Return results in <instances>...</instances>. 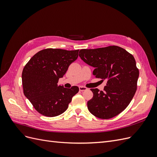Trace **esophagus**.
Instances as JSON below:
<instances>
[{"mask_svg": "<svg viewBox=\"0 0 157 157\" xmlns=\"http://www.w3.org/2000/svg\"><path fill=\"white\" fill-rule=\"evenodd\" d=\"M88 88H86V87H84V86H80L79 87V90L81 92H83V91H85V90H87Z\"/></svg>", "mask_w": 157, "mask_h": 157, "instance_id": "esophagus-1", "label": "esophagus"}]
</instances>
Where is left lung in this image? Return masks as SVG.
Wrapping results in <instances>:
<instances>
[{"instance_id":"left-lung-1","label":"left lung","mask_w":157,"mask_h":157,"mask_svg":"<svg viewBox=\"0 0 157 157\" xmlns=\"http://www.w3.org/2000/svg\"><path fill=\"white\" fill-rule=\"evenodd\" d=\"M79 56L95 68L96 78L107 80L103 90L90 89L93 98L87 103L89 111L101 119L118 115L129 105L137 90L139 69L134 56L117 46L82 49Z\"/></svg>"}]
</instances>
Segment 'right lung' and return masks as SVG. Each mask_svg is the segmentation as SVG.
Segmentation results:
<instances>
[{
  "label": "right lung",
  "instance_id": "1",
  "mask_svg": "<svg viewBox=\"0 0 157 157\" xmlns=\"http://www.w3.org/2000/svg\"><path fill=\"white\" fill-rule=\"evenodd\" d=\"M79 50L46 48L38 52L25 65L22 72L23 94L37 112L54 117L67 110L78 86H58L69 66L77 59Z\"/></svg>",
  "mask_w": 157,
  "mask_h": 157
}]
</instances>
